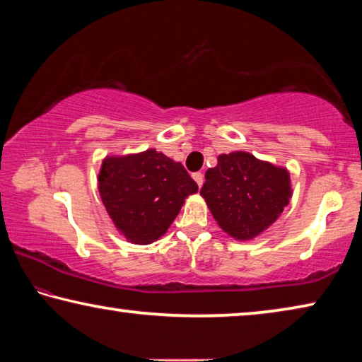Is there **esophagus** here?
<instances>
[{
  "mask_svg": "<svg viewBox=\"0 0 362 362\" xmlns=\"http://www.w3.org/2000/svg\"><path fill=\"white\" fill-rule=\"evenodd\" d=\"M193 179L194 182L198 183V187H203V182H204V175L202 174V172H194L193 174Z\"/></svg>",
  "mask_w": 362,
  "mask_h": 362,
  "instance_id": "1",
  "label": "esophagus"
}]
</instances>
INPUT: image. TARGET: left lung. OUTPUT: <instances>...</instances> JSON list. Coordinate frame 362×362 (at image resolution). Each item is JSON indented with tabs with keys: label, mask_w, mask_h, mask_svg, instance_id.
I'll return each instance as SVG.
<instances>
[{
	"label": "left lung",
	"mask_w": 362,
	"mask_h": 362,
	"mask_svg": "<svg viewBox=\"0 0 362 362\" xmlns=\"http://www.w3.org/2000/svg\"><path fill=\"white\" fill-rule=\"evenodd\" d=\"M204 179L202 197L222 230L237 240L255 238L266 230L291 197L286 169L245 151L221 154Z\"/></svg>",
	"instance_id": "left-lung-1"
}]
</instances>
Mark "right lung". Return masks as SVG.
<instances>
[{
	"instance_id": "right-lung-1",
	"label": "right lung",
	"mask_w": 362,
	"mask_h": 362,
	"mask_svg": "<svg viewBox=\"0 0 362 362\" xmlns=\"http://www.w3.org/2000/svg\"><path fill=\"white\" fill-rule=\"evenodd\" d=\"M103 204L117 230L135 245H150L168 232L198 185L180 163L156 150L103 160Z\"/></svg>"
}]
</instances>
